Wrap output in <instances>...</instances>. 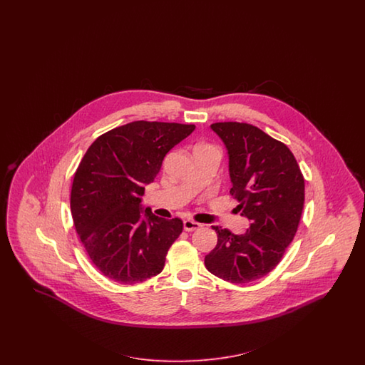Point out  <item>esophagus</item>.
<instances>
[{
  "label": "esophagus",
  "mask_w": 365,
  "mask_h": 365,
  "mask_svg": "<svg viewBox=\"0 0 365 365\" xmlns=\"http://www.w3.org/2000/svg\"><path fill=\"white\" fill-rule=\"evenodd\" d=\"M183 227L186 232H194V230H198L202 227V225L198 222L191 221V220H186L183 222Z\"/></svg>",
  "instance_id": "34e87169"
}]
</instances>
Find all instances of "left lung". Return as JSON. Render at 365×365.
<instances>
[{
  "mask_svg": "<svg viewBox=\"0 0 365 365\" xmlns=\"http://www.w3.org/2000/svg\"><path fill=\"white\" fill-rule=\"evenodd\" d=\"M229 156L230 194L250 221L243 234L212 226L217 246L205 257L214 276L246 284L270 273L281 261L299 227L305 182L287 145L246 123H214Z\"/></svg>",
  "mask_w": 365,
  "mask_h": 365,
  "instance_id": "left-lung-1",
  "label": "left lung"
}]
</instances>
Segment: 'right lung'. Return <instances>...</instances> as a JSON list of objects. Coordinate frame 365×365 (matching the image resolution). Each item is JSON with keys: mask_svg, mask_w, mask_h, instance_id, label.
Listing matches in <instances>:
<instances>
[{"mask_svg": "<svg viewBox=\"0 0 365 365\" xmlns=\"http://www.w3.org/2000/svg\"><path fill=\"white\" fill-rule=\"evenodd\" d=\"M194 124L133 122L91 144L73 178L71 211L89 258L110 279L133 285L159 274L170 246L183 230L142 205L167 153Z\"/></svg>", "mask_w": 365, "mask_h": 365, "instance_id": "right-lung-1", "label": "right lung"}]
</instances>
